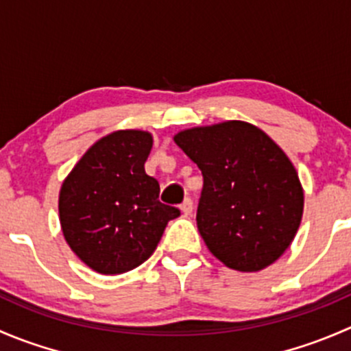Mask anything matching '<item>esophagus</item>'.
<instances>
[{"instance_id":"esophagus-1","label":"esophagus","mask_w":351,"mask_h":351,"mask_svg":"<svg viewBox=\"0 0 351 351\" xmlns=\"http://www.w3.org/2000/svg\"><path fill=\"white\" fill-rule=\"evenodd\" d=\"M180 208H182V212L185 215H190L192 214V210H193V202H192V198H185V200H183V204L180 205Z\"/></svg>"}]
</instances>
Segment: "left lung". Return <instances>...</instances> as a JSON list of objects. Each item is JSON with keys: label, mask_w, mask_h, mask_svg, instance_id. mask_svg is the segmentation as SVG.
Masks as SVG:
<instances>
[{"label": "left lung", "mask_w": 351, "mask_h": 351, "mask_svg": "<svg viewBox=\"0 0 351 351\" xmlns=\"http://www.w3.org/2000/svg\"><path fill=\"white\" fill-rule=\"evenodd\" d=\"M173 139L204 176L197 228L208 251L238 271L275 263L304 212V190L289 156L243 120L192 127Z\"/></svg>", "instance_id": "1"}]
</instances>
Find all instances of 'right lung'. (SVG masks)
I'll use <instances>...</instances> for the list:
<instances>
[{
	"label": "right lung",
	"mask_w": 351,
	"mask_h": 351,
	"mask_svg": "<svg viewBox=\"0 0 351 351\" xmlns=\"http://www.w3.org/2000/svg\"><path fill=\"white\" fill-rule=\"evenodd\" d=\"M153 147L146 130H115L81 156L59 192V221L71 250L101 275H119L154 253L166 224L180 210L159 198L146 175Z\"/></svg>",
	"instance_id": "add662e5"
}]
</instances>
